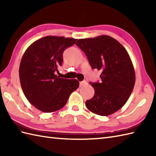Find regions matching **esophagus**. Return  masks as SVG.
<instances>
[{
	"mask_svg": "<svg viewBox=\"0 0 156 156\" xmlns=\"http://www.w3.org/2000/svg\"><path fill=\"white\" fill-rule=\"evenodd\" d=\"M87 82L86 80H84V81H82L80 82V87H84V86L87 85Z\"/></svg>",
	"mask_w": 156,
	"mask_h": 156,
	"instance_id": "1",
	"label": "esophagus"
}]
</instances>
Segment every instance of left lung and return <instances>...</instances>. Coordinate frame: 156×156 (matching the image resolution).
<instances>
[{"instance_id": "8db88e82", "label": "left lung", "mask_w": 156, "mask_h": 156, "mask_svg": "<svg viewBox=\"0 0 156 156\" xmlns=\"http://www.w3.org/2000/svg\"><path fill=\"white\" fill-rule=\"evenodd\" d=\"M76 45L85 53L92 68L102 72L101 83L90 82L94 95L86 106L98 115L113 114L125 105L134 88L135 74L130 56L120 43L108 35L80 39Z\"/></svg>"}]
</instances>
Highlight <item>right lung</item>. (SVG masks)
<instances>
[{
	"label": "right lung",
	"instance_id": "1",
	"mask_svg": "<svg viewBox=\"0 0 156 156\" xmlns=\"http://www.w3.org/2000/svg\"><path fill=\"white\" fill-rule=\"evenodd\" d=\"M77 39L48 35L33 43L26 49L19 66V78L25 97L44 112L64 107L69 95L79 87L76 79L55 74L63 62V53Z\"/></svg>",
	"mask_w": 156,
	"mask_h": 156
}]
</instances>
